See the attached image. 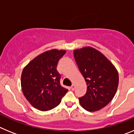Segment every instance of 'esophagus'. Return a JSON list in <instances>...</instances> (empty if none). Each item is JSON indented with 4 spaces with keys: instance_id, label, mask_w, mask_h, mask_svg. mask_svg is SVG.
<instances>
[{
    "instance_id": "34e87169",
    "label": "esophagus",
    "mask_w": 134,
    "mask_h": 134,
    "mask_svg": "<svg viewBox=\"0 0 134 134\" xmlns=\"http://www.w3.org/2000/svg\"><path fill=\"white\" fill-rule=\"evenodd\" d=\"M70 88H71V89L72 90V91H73V90H74V88H75V85H72V86H71Z\"/></svg>"
}]
</instances>
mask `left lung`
I'll return each mask as SVG.
<instances>
[{
  "instance_id": "obj_1",
  "label": "left lung",
  "mask_w": 134,
  "mask_h": 134,
  "mask_svg": "<svg viewBox=\"0 0 134 134\" xmlns=\"http://www.w3.org/2000/svg\"><path fill=\"white\" fill-rule=\"evenodd\" d=\"M74 56L87 85L85 95L79 98L80 105L90 112L99 111L117 92L118 70L107 57L90 46L74 49Z\"/></svg>"
}]
</instances>
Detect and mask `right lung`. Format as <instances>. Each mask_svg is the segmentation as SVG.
Instances as JSON below:
<instances>
[{"mask_svg":"<svg viewBox=\"0 0 134 134\" xmlns=\"http://www.w3.org/2000/svg\"><path fill=\"white\" fill-rule=\"evenodd\" d=\"M65 49L46 51L30 61L23 68L21 85L25 97L37 109L49 111L59 105L68 89L60 85L57 71L58 60Z\"/></svg>","mask_w":134,"mask_h":134,"instance_id":"1","label":"right lung"}]
</instances>
